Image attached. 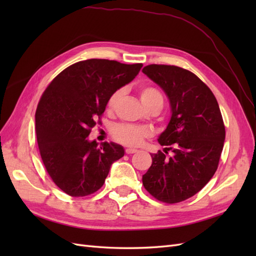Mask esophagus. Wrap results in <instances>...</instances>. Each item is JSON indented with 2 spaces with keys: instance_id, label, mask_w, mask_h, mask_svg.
I'll list each match as a JSON object with an SVG mask.
<instances>
[{
  "instance_id": "esophagus-1",
  "label": "esophagus",
  "mask_w": 256,
  "mask_h": 256,
  "mask_svg": "<svg viewBox=\"0 0 256 256\" xmlns=\"http://www.w3.org/2000/svg\"><path fill=\"white\" fill-rule=\"evenodd\" d=\"M138 150H136V148H126V154H134V152H136Z\"/></svg>"
}]
</instances>
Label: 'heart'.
Instances as JSON below:
<instances>
[{
	"label": "heart",
	"mask_w": 256,
	"mask_h": 256,
	"mask_svg": "<svg viewBox=\"0 0 256 256\" xmlns=\"http://www.w3.org/2000/svg\"><path fill=\"white\" fill-rule=\"evenodd\" d=\"M122 96V90H118L114 92L108 100V109L114 110L115 106H118V102ZM140 97L141 102L145 106V108H150L152 106H160L162 108L164 104V97L161 92L154 88L146 86L140 90ZM150 134V130L140 126L128 125V124H122L113 127L112 136L116 141L125 144L128 146H138L142 144V142L146 138H148Z\"/></svg>",
	"instance_id": "1"
}]
</instances>
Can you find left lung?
<instances>
[{
    "instance_id": "left-lung-1",
    "label": "left lung",
    "mask_w": 256,
    "mask_h": 256,
    "mask_svg": "<svg viewBox=\"0 0 256 256\" xmlns=\"http://www.w3.org/2000/svg\"><path fill=\"white\" fill-rule=\"evenodd\" d=\"M142 72L164 90L172 113L158 138L164 152L150 154L142 182L154 198L180 203L202 190L218 168L226 140L220 108L210 88L189 70L152 64Z\"/></svg>"
}]
</instances>
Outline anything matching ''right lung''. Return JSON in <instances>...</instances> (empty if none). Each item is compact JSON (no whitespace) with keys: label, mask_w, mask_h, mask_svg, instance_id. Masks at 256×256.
Masks as SVG:
<instances>
[{"label":"right lung","mask_w":256,"mask_h":256,"mask_svg":"<svg viewBox=\"0 0 256 256\" xmlns=\"http://www.w3.org/2000/svg\"><path fill=\"white\" fill-rule=\"evenodd\" d=\"M142 66L81 60L64 69L44 92L35 114L37 143L53 182L68 196H85L99 190L113 162L125 154L120 144L99 145L88 136L110 96L132 81Z\"/></svg>","instance_id":"right-lung-1"}]
</instances>
